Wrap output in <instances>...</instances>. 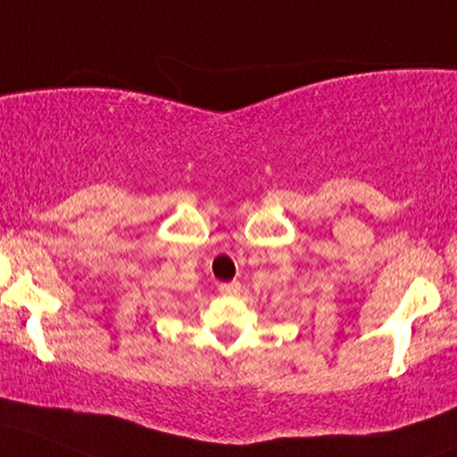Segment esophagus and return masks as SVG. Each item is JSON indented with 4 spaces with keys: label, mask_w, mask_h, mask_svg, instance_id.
Instances as JSON below:
<instances>
[{
    "label": "esophagus",
    "mask_w": 457,
    "mask_h": 457,
    "mask_svg": "<svg viewBox=\"0 0 457 457\" xmlns=\"http://www.w3.org/2000/svg\"><path fill=\"white\" fill-rule=\"evenodd\" d=\"M219 293H223V295H238L240 293V284L238 282L219 284Z\"/></svg>",
    "instance_id": "esophagus-1"
}]
</instances>
